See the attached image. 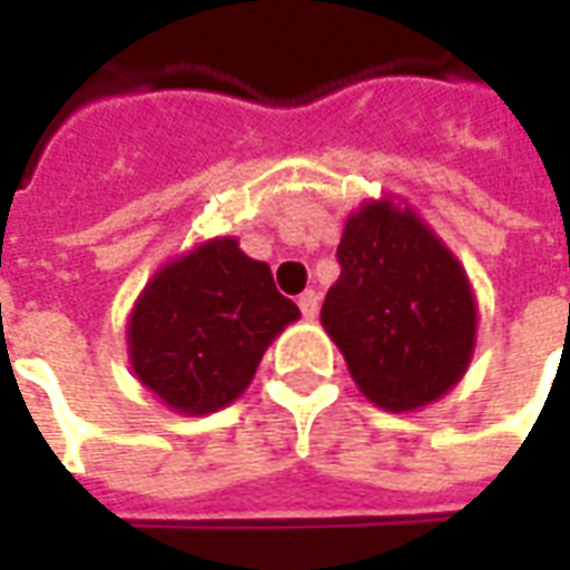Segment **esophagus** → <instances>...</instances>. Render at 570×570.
I'll return each mask as SVG.
<instances>
[{"instance_id":"1","label":"esophagus","mask_w":570,"mask_h":570,"mask_svg":"<svg viewBox=\"0 0 570 570\" xmlns=\"http://www.w3.org/2000/svg\"><path fill=\"white\" fill-rule=\"evenodd\" d=\"M298 308H302V314H305L308 321H314L317 311H321V296H317L314 289H305V293L298 296Z\"/></svg>"}]
</instances>
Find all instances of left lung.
Here are the masks:
<instances>
[{
  "mask_svg": "<svg viewBox=\"0 0 570 570\" xmlns=\"http://www.w3.org/2000/svg\"><path fill=\"white\" fill-rule=\"evenodd\" d=\"M321 308L363 396L391 412L449 394L476 345V298L452 249L394 200L351 213Z\"/></svg>",
  "mask_w": 570,
  "mask_h": 570,
  "instance_id": "left-lung-1",
  "label": "left lung"
}]
</instances>
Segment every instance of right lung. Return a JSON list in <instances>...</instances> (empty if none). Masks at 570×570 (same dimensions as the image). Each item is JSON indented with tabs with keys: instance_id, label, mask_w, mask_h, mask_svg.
<instances>
[{
	"instance_id": "add662e5",
	"label": "right lung",
	"mask_w": 570,
	"mask_h": 570,
	"mask_svg": "<svg viewBox=\"0 0 570 570\" xmlns=\"http://www.w3.org/2000/svg\"><path fill=\"white\" fill-rule=\"evenodd\" d=\"M293 321L296 302L277 293L272 268L235 237H213L151 274L130 311V366L174 412L207 415L247 391Z\"/></svg>"
}]
</instances>
